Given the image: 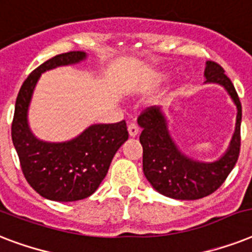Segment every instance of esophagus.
I'll return each instance as SVG.
<instances>
[{"mask_svg":"<svg viewBox=\"0 0 252 252\" xmlns=\"http://www.w3.org/2000/svg\"><path fill=\"white\" fill-rule=\"evenodd\" d=\"M140 132V128L137 126V124H134V123H130L129 126H128V133H129L130 137H136Z\"/></svg>","mask_w":252,"mask_h":252,"instance_id":"34e87169","label":"esophagus"}]
</instances>
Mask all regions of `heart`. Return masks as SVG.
I'll list each match as a JSON object with an SVG mask.
<instances>
[{
    "mask_svg": "<svg viewBox=\"0 0 252 252\" xmlns=\"http://www.w3.org/2000/svg\"><path fill=\"white\" fill-rule=\"evenodd\" d=\"M165 80V77L162 76V74H158L157 77H156V82H161V81Z\"/></svg>",
    "mask_w": 252,
    "mask_h": 252,
    "instance_id": "obj_1",
    "label": "heart"
}]
</instances>
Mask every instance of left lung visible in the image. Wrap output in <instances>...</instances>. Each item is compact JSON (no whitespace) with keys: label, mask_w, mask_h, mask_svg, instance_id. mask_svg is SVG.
Instances as JSON below:
<instances>
[{"label":"left lung","mask_w":252,"mask_h":252,"mask_svg":"<svg viewBox=\"0 0 252 252\" xmlns=\"http://www.w3.org/2000/svg\"><path fill=\"white\" fill-rule=\"evenodd\" d=\"M204 76L207 82L222 85L238 110L230 146L219 161L204 163L184 156L172 141L167 120L159 107H149L138 116L137 122L142 128L140 142L144 174L153 188L172 199L197 200L213 193L226 180L241 152L242 106L234 85L215 61H208Z\"/></svg>","instance_id":"8db88e82"}]
</instances>
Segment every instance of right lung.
<instances>
[{
  "mask_svg": "<svg viewBox=\"0 0 252 252\" xmlns=\"http://www.w3.org/2000/svg\"><path fill=\"white\" fill-rule=\"evenodd\" d=\"M86 59L81 51L61 53L37 66L18 93L11 138L29 184L45 199L77 201L93 195L104 179L118 149L128 140L126 120L94 124L66 142L37 140L29 128L27 111L41 73Z\"/></svg>",
  "mask_w": 252,
  "mask_h": 252,
  "instance_id": "add662e5",
  "label": "right lung"
}]
</instances>
